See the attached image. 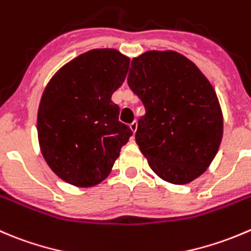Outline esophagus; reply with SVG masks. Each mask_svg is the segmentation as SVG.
Instances as JSON below:
<instances>
[{"label":"esophagus","mask_w":251,"mask_h":251,"mask_svg":"<svg viewBox=\"0 0 251 251\" xmlns=\"http://www.w3.org/2000/svg\"><path fill=\"white\" fill-rule=\"evenodd\" d=\"M130 128H131V131L135 133L136 130H137V121H133V123H131L130 124Z\"/></svg>","instance_id":"esophagus-1"}]
</instances>
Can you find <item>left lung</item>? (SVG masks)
I'll list each match as a JSON object with an SVG mask.
<instances>
[{
	"instance_id": "obj_1",
	"label": "left lung",
	"mask_w": 251,
	"mask_h": 251,
	"mask_svg": "<svg viewBox=\"0 0 251 251\" xmlns=\"http://www.w3.org/2000/svg\"><path fill=\"white\" fill-rule=\"evenodd\" d=\"M127 83L146 109L135 137L151 169L175 185L203 174L223 136L220 101L205 75L181 53L153 50L133 58Z\"/></svg>"
}]
</instances>
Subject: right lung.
Wrapping results in <instances>:
<instances>
[{"mask_svg": "<svg viewBox=\"0 0 251 251\" xmlns=\"http://www.w3.org/2000/svg\"><path fill=\"white\" fill-rule=\"evenodd\" d=\"M128 66L130 58L115 49H94L61 67L46 86L38 110L39 145L51 170L69 184L103 181L132 136L111 101Z\"/></svg>", "mask_w": 251, "mask_h": 251, "instance_id": "1", "label": "right lung"}]
</instances>
